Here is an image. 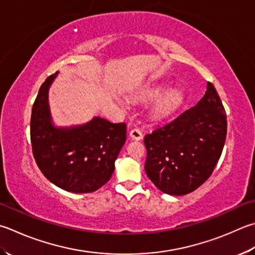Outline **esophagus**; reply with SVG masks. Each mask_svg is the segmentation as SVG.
<instances>
[{
  "label": "esophagus",
  "mask_w": 255,
  "mask_h": 255,
  "mask_svg": "<svg viewBox=\"0 0 255 255\" xmlns=\"http://www.w3.org/2000/svg\"><path fill=\"white\" fill-rule=\"evenodd\" d=\"M129 136H131L132 140H136V141L142 140V137H143L142 132L140 131V128H134L131 129V131H129Z\"/></svg>",
  "instance_id": "esophagus-1"
}]
</instances>
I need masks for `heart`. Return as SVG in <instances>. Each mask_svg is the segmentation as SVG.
<instances>
[{
	"instance_id": "b5f03b06",
	"label": "heart",
	"mask_w": 255,
	"mask_h": 255,
	"mask_svg": "<svg viewBox=\"0 0 255 255\" xmlns=\"http://www.w3.org/2000/svg\"><path fill=\"white\" fill-rule=\"evenodd\" d=\"M163 90L162 85L154 86L146 90L144 92V95L147 98H154V102L152 105V114L154 118H165L167 115L171 114L174 110L179 107L180 103L182 102V92L179 89L175 88H169L165 91ZM162 93L161 94L160 92Z\"/></svg>"
}]
</instances>
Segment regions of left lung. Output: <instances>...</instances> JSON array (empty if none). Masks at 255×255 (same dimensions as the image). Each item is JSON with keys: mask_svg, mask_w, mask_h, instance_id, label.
<instances>
[{"mask_svg": "<svg viewBox=\"0 0 255 255\" xmlns=\"http://www.w3.org/2000/svg\"><path fill=\"white\" fill-rule=\"evenodd\" d=\"M227 113L214 85L195 107L146 134L145 172L158 190L184 195L212 174L227 137Z\"/></svg>", "mask_w": 255, "mask_h": 255, "instance_id": "8db88e82", "label": "left lung"}]
</instances>
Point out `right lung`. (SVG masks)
I'll return each instance as SVG.
<instances>
[{"instance_id":"obj_1","label":"right lung","mask_w":255,"mask_h":255,"mask_svg":"<svg viewBox=\"0 0 255 255\" xmlns=\"http://www.w3.org/2000/svg\"><path fill=\"white\" fill-rule=\"evenodd\" d=\"M56 74L41 85L32 108L33 156L53 184L72 193H91L111 179L114 162L127 140V124L94 118L81 127H53L47 91Z\"/></svg>"}]
</instances>
